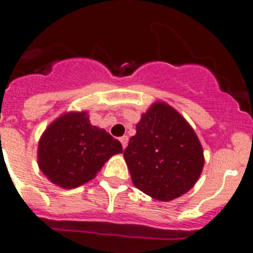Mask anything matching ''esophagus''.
Masks as SVG:
<instances>
[{
	"mask_svg": "<svg viewBox=\"0 0 253 253\" xmlns=\"http://www.w3.org/2000/svg\"><path fill=\"white\" fill-rule=\"evenodd\" d=\"M128 140H129V138L126 137V135H124V137L120 138V142H122V144H123V148H125V147L128 146Z\"/></svg>",
	"mask_w": 253,
	"mask_h": 253,
	"instance_id": "1",
	"label": "esophagus"
}]
</instances>
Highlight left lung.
Wrapping results in <instances>:
<instances>
[{
	"label": "left lung",
	"mask_w": 253,
	"mask_h": 253,
	"mask_svg": "<svg viewBox=\"0 0 253 253\" xmlns=\"http://www.w3.org/2000/svg\"><path fill=\"white\" fill-rule=\"evenodd\" d=\"M124 158L133 184L161 202L187 193L204 166L202 144L195 131L165 102H156L143 114Z\"/></svg>",
	"instance_id": "8db88e82"
}]
</instances>
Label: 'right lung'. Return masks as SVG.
<instances>
[{
	"label": "right lung",
	"instance_id": "right-lung-1",
	"mask_svg": "<svg viewBox=\"0 0 253 253\" xmlns=\"http://www.w3.org/2000/svg\"><path fill=\"white\" fill-rule=\"evenodd\" d=\"M122 152V143L91 125L84 111L68 113L42 135L38 163L53 184L73 189L92 180L113 154Z\"/></svg>",
	"mask_w": 253,
	"mask_h": 253
}]
</instances>
